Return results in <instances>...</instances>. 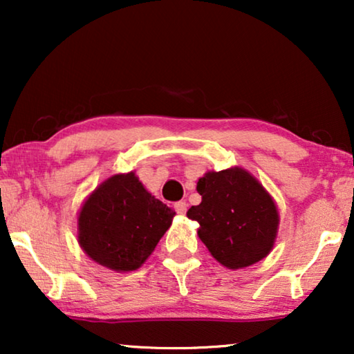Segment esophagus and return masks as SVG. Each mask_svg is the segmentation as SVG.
Instances as JSON below:
<instances>
[{
	"label": "esophagus",
	"mask_w": 354,
	"mask_h": 354,
	"mask_svg": "<svg viewBox=\"0 0 354 354\" xmlns=\"http://www.w3.org/2000/svg\"><path fill=\"white\" fill-rule=\"evenodd\" d=\"M187 207H188L187 201H178V203H176V211H177L178 214H180V216L185 214V212H187Z\"/></svg>",
	"instance_id": "34e87169"
}]
</instances>
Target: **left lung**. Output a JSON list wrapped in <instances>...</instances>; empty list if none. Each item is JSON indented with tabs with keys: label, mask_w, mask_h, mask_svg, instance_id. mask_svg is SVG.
Listing matches in <instances>:
<instances>
[{
	"label": "left lung",
	"mask_w": 354,
	"mask_h": 354,
	"mask_svg": "<svg viewBox=\"0 0 354 354\" xmlns=\"http://www.w3.org/2000/svg\"><path fill=\"white\" fill-rule=\"evenodd\" d=\"M201 203L187 216L200 224L209 253L225 268L258 263L272 250L279 214L263 185L241 169L207 172L196 183Z\"/></svg>",
	"instance_id": "left-lung-1"
}]
</instances>
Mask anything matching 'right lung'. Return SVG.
I'll return each instance as SVG.
<instances>
[{"instance_id":"right-lung-1","label":"right lung","mask_w":354,"mask_h":354,"mask_svg":"<svg viewBox=\"0 0 354 354\" xmlns=\"http://www.w3.org/2000/svg\"><path fill=\"white\" fill-rule=\"evenodd\" d=\"M176 211L149 195L133 172L119 174L91 193L79 216L86 254L113 270H135L156 248Z\"/></svg>"}]
</instances>
